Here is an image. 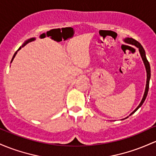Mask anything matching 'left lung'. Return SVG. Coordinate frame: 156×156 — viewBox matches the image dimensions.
I'll list each match as a JSON object with an SVG mask.
<instances>
[{
  "mask_svg": "<svg viewBox=\"0 0 156 156\" xmlns=\"http://www.w3.org/2000/svg\"><path fill=\"white\" fill-rule=\"evenodd\" d=\"M126 41L127 43H129V44H133V45H135L136 47H137L138 48V49H139V52L140 54H141V58L143 60L144 63V65H145V67H146V70H147V84H146V89H145V92H144V97L143 98H142L141 103H140L139 105L138 106V107L135 109L134 111H133V112L130 114V115L134 113L135 112H136L137 110H138V109L140 107H141V105L143 104L144 102L145 99H146L147 98V93H148V90H149V85H150V64H149V61H147V59L146 58V54H145V51L144 49V48L142 47V46L140 44V43H138V41H137L136 40H135V39L133 38H131V37H128V38L126 39Z\"/></svg>",
  "mask_w": 156,
  "mask_h": 156,
  "instance_id": "left-lung-1",
  "label": "left lung"
}]
</instances>
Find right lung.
<instances>
[{
	"label": "right lung",
	"mask_w": 156,
	"mask_h": 156,
	"mask_svg": "<svg viewBox=\"0 0 156 156\" xmlns=\"http://www.w3.org/2000/svg\"><path fill=\"white\" fill-rule=\"evenodd\" d=\"M34 40H35V38H30V39H29V40H28V41H26V42L24 43V44H23V45H22V47H20L19 48V49H18V50H20V49H21V48H22V47H24V46L26 45V44H27V43H29V42H31V41H34ZM18 51H17V52H18ZM17 52H15V54H14V55H13V58H12V60H13V59H14V58L15 57V55H16V54H17ZM12 61H11V62H12Z\"/></svg>",
	"instance_id": "obj_1"
}]
</instances>
